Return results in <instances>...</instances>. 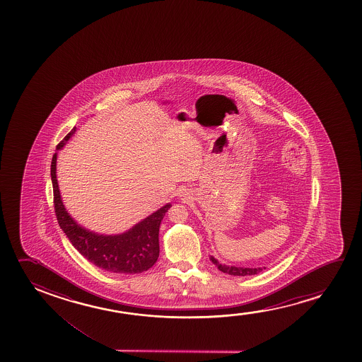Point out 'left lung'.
I'll list each match as a JSON object with an SVG mask.
<instances>
[{"instance_id": "obj_1", "label": "left lung", "mask_w": 362, "mask_h": 362, "mask_svg": "<svg viewBox=\"0 0 362 362\" xmlns=\"http://www.w3.org/2000/svg\"><path fill=\"white\" fill-rule=\"evenodd\" d=\"M216 266L218 269L223 273H228L231 276H252V274H257V273L262 272L263 269L266 268H243V267H235V266H226V264H221L218 263L215 258H210Z\"/></svg>"}]
</instances>
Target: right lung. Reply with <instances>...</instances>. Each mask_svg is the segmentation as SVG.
Instances as JSON below:
<instances>
[{
	"instance_id": "add662e5",
	"label": "right lung",
	"mask_w": 362,
	"mask_h": 362,
	"mask_svg": "<svg viewBox=\"0 0 362 362\" xmlns=\"http://www.w3.org/2000/svg\"><path fill=\"white\" fill-rule=\"evenodd\" d=\"M74 131L75 127L65 136L63 141H60L57 149L64 146ZM55 167L57 153L53 154L50 164L55 216L60 228L64 231L66 238H69L70 243L79 253L88 261L94 263L95 266L111 273L134 274L144 272L152 267L159 256V225L172 205H164L163 208L149 215L148 218L142 220L127 233L115 236L98 235L81 228L66 213L60 199Z\"/></svg>"
}]
</instances>
